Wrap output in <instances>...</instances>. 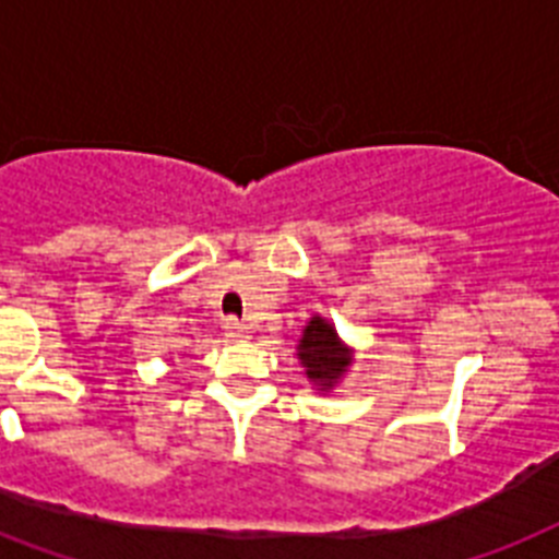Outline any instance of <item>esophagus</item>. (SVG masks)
I'll return each mask as SVG.
<instances>
[{
	"label": "esophagus",
	"instance_id": "1",
	"mask_svg": "<svg viewBox=\"0 0 559 559\" xmlns=\"http://www.w3.org/2000/svg\"><path fill=\"white\" fill-rule=\"evenodd\" d=\"M224 335L233 337V341H241V337H250V326H247V323H238L236 318H227V323H224Z\"/></svg>",
	"mask_w": 559,
	"mask_h": 559
}]
</instances>
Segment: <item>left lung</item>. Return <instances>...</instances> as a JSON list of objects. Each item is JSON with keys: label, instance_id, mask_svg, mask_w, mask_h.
Returning <instances> with one entry per match:
<instances>
[{"label": "left lung", "instance_id": "obj_1", "mask_svg": "<svg viewBox=\"0 0 559 559\" xmlns=\"http://www.w3.org/2000/svg\"><path fill=\"white\" fill-rule=\"evenodd\" d=\"M298 360H301L304 374L318 392H332L344 381L346 372L355 364V349L337 335L335 323L323 316H312L304 326V335L298 341Z\"/></svg>", "mask_w": 559, "mask_h": 559}]
</instances>
